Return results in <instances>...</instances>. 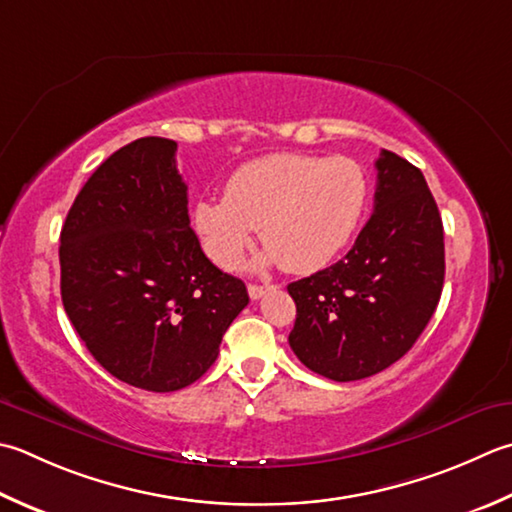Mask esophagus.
I'll return each instance as SVG.
<instances>
[{"label":"esophagus","mask_w":512,"mask_h":512,"mask_svg":"<svg viewBox=\"0 0 512 512\" xmlns=\"http://www.w3.org/2000/svg\"><path fill=\"white\" fill-rule=\"evenodd\" d=\"M270 286H259V284H248V295H250V299H259L262 297L266 290H268Z\"/></svg>","instance_id":"esophagus-1"}]
</instances>
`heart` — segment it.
Listing matches in <instances>:
<instances>
[{
  "instance_id": "b5f03b06",
  "label": "heart",
  "mask_w": 512,
  "mask_h": 512,
  "mask_svg": "<svg viewBox=\"0 0 512 512\" xmlns=\"http://www.w3.org/2000/svg\"><path fill=\"white\" fill-rule=\"evenodd\" d=\"M368 204L364 168L348 157L275 153L230 173L224 197H202L193 226L219 268H235L255 228L268 246L257 266L315 273L342 253Z\"/></svg>"
}]
</instances>
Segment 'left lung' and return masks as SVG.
I'll list each match as a JSON object with an SVG mask.
<instances>
[{"label": "left lung", "instance_id": "1", "mask_svg": "<svg viewBox=\"0 0 512 512\" xmlns=\"http://www.w3.org/2000/svg\"><path fill=\"white\" fill-rule=\"evenodd\" d=\"M377 166L375 213L344 259L288 284V344L333 382L382 373L424 333L442 297L444 226L422 170L390 150Z\"/></svg>", "mask_w": 512, "mask_h": 512}]
</instances>
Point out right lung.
<instances>
[{
    "label": "right lung",
    "instance_id": "right-lung-1",
    "mask_svg": "<svg viewBox=\"0 0 512 512\" xmlns=\"http://www.w3.org/2000/svg\"><path fill=\"white\" fill-rule=\"evenodd\" d=\"M177 144L142 137L99 164L62 228V302L77 335L122 382L173 393L213 366L248 304L190 228Z\"/></svg>",
    "mask_w": 512,
    "mask_h": 512
}]
</instances>
